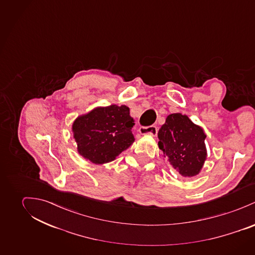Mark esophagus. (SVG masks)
I'll return each instance as SVG.
<instances>
[{"instance_id":"1","label":"esophagus","mask_w":255,"mask_h":255,"mask_svg":"<svg viewBox=\"0 0 255 255\" xmlns=\"http://www.w3.org/2000/svg\"><path fill=\"white\" fill-rule=\"evenodd\" d=\"M139 132L142 134V135H144V134H151V135H156V133H157V128L155 127V126H153V125H151V126H141L140 128H139Z\"/></svg>"}]
</instances>
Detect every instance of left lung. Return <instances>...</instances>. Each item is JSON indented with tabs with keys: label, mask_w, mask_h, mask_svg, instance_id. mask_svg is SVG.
I'll list each match as a JSON object with an SVG mask.
<instances>
[{
	"label": "left lung",
	"mask_w": 255,
	"mask_h": 255,
	"mask_svg": "<svg viewBox=\"0 0 255 255\" xmlns=\"http://www.w3.org/2000/svg\"><path fill=\"white\" fill-rule=\"evenodd\" d=\"M205 138L203 130L187 115L170 114L158 131V146L181 176L193 177L206 159Z\"/></svg>",
	"instance_id": "1"
}]
</instances>
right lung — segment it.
Here are the masks:
<instances>
[{
	"label": "right lung",
	"instance_id": "add662e5",
	"mask_svg": "<svg viewBox=\"0 0 255 255\" xmlns=\"http://www.w3.org/2000/svg\"><path fill=\"white\" fill-rule=\"evenodd\" d=\"M134 120L126 106L98 108L72 126L79 153L96 164L111 162L134 141Z\"/></svg>",
	"mask_w": 255,
	"mask_h": 255
}]
</instances>
